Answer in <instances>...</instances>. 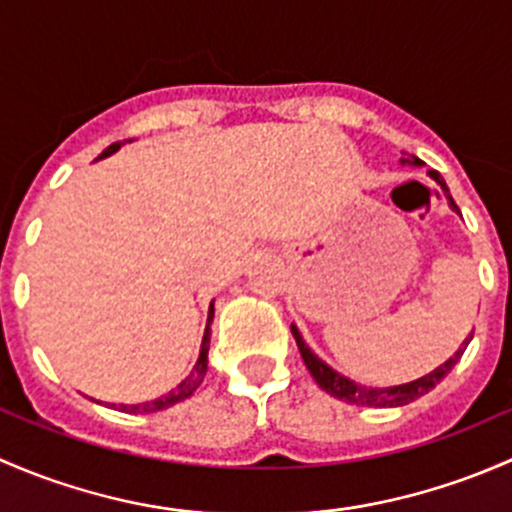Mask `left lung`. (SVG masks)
I'll use <instances>...</instances> for the list:
<instances>
[{
    "label": "left lung",
    "mask_w": 512,
    "mask_h": 512,
    "mask_svg": "<svg viewBox=\"0 0 512 512\" xmlns=\"http://www.w3.org/2000/svg\"><path fill=\"white\" fill-rule=\"evenodd\" d=\"M407 162H412V160H407ZM414 165H421V160H414ZM429 175L434 177L436 182L441 184V187H444L446 194H449V189H446L444 179H441L439 172L431 170ZM451 207L458 209L456 204H453V199H451ZM291 333L295 337V342H298L300 357H303L305 367H308L310 374H313L315 382H318L320 387L325 389V392L333 394V397L345 399V402L357 404V407H404V404L414 402V399L424 397V394L429 392V389H434L436 384H439L441 379H444L446 374L453 370V365H456V362H458V357L463 355V352L458 350L449 362H444V365L436 367V370L431 372V374H426V377H421V379H414V382H409V384H399V387L372 389V387H362V384H355V382H352V379L342 377V374L335 372L333 367L325 365V362L320 360V357L315 355V352L310 350L308 345H305L303 337H300V333H298V328H291Z\"/></svg>",
    "instance_id": "8db88e82"
}]
</instances>
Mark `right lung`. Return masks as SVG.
Listing matches in <instances>:
<instances>
[{
	"mask_svg": "<svg viewBox=\"0 0 512 512\" xmlns=\"http://www.w3.org/2000/svg\"><path fill=\"white\" fill-rule=\"evenodd\" d=\"M120 147V142H113V145L110 147H105L103 150V155L100 157H108V155H113L115 150H118ZM214 320V303H212V308H209V320H207V330H204V340H202V350H199V360H197V365H194V370L189 372V377L187 379H182V382L177 384L175 389H172V392H167L165 397H160V399H152V402H142V404H120V412H133V414H152V412H162V409H167V407H175L177 402H182V399H187V397H192L194 392H197V387L199 384H202V379H204V374H207V352H209V337H212V330H209V323H212Z\"/></svg>",
	"mask_w": 512,
	"mask_h": 512,
	"instance_id": "obj_1",
	"label": "right lung"
}]
</instances>
